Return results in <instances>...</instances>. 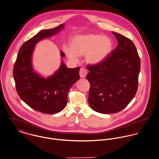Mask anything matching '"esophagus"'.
Returning <instances> with one entry per match:
<instances>
[{
    "label": "esophagus",
    "instance_id": "obj_1",
    "mask_svg": "<svg viewBox=\"0 0 159 159\" xmlns=\"http://www.w3.org/2000/svg\"><path fill=\"white\" fill-rule=\"evenodd\" d=\"M79 74H80V77L84 78V77H86V75H87V71L85 68H82L80 70Z\"/></svg>",
    "mask_w": 159,
    "mask_h": 159
}]
</instances>
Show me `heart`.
Listing matches in <instances>:
<instances>
[{
	"instance_id": "b5f03b06",
	"label": "heart",
	"mask_w": 159,
	"mask_h": 159,
	"mask_svg": "<svg viewBox=\"0 0 159 159\" xmlns=\"http://www.w3.org/2000/svg\"><path fill=\"white\" fill-rule=\"evenodd\" d=\"M113 43L107 36L89 34L75 36L71 47L65 46L63 50L70 60L78 61V56L85 55L88 63L96 65L103 61L111 52Z\"/></svg>"
}]
</instances>
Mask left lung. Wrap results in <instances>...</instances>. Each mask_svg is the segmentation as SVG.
<instances>
[{
	"label": "left lung",
	"instance_id": "8db88e82",
	"mask_svg": "<svg viewBox=\"0 0 159 159\" xmlns=\"http://www.w3.org/2000/svg\"><path fill=\"white\" fill-rule=\"evenodd\" d=\"M118 45L99 64L88 65V102L94 111L115 113L124 109L136 94L140 58L134 43L113 32Z\"/></svg>",
	"mask_w": 159,
	"mask_h": 159
}]
</instances>
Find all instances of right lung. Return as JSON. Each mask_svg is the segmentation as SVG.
I'll return each mask as SVG.
<instances>
[{
  "instance_id": "right-lung-1",
  "label": "right lung",
  "mask_w": 159,
  "mask_h": 159,
  "mask_svg": "<svg viewBox=\"0 0 159 159\" xmlns=\"http://www.w3.org/2000/svg\"><path fill=\"white\" fill-rule=\"evenodd\" d=\"M64 25L41 30L25 41L19 51L14 65L13 78L18 95L29 107L46 114L57 113L65 107L68 91L80 78L79 67L68 68L63 61L60 68L47 78L33 70L32 57L36 44L58 34ZM60 55L65 56L62 51Z\"/></svg>"
}]
</instances>
